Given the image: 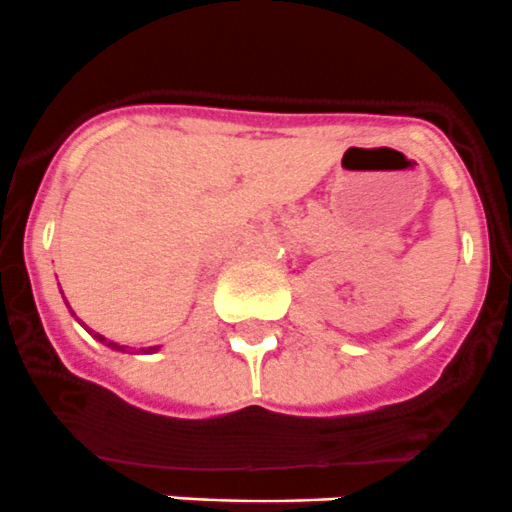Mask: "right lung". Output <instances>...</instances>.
Returning a JSON list of instances; mask_svg holds the SVG:
<instances>
[{
    "label": "right lung",
    "instance_id": "obj_1",
    "mask_svg": "<svg viewBox=\"0 0 512 512\" xmlns=\"http://www.w3.org/2000/svg\"><path fill=\"white\" fill-rule=\"evenodd\" d=\"M64 301H67V298H64ZM89 333H91V331H89ZM94 338H99V341H101V343H106V346H109V348H116V351H126L124 346H119V343H114V341H106V338H104V336H99V333H94ZM144 351H146V353H154V351H156V346L144 348Z\"/></svg>",
    "mask_w": 512,
    "mask_h": 512
}]
</instances>
